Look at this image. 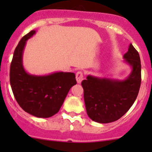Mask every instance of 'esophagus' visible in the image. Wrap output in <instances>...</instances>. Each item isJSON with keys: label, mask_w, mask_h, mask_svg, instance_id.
<instances>
[{"label": "esophagus", "mask_w": 152, "mask_h": 152, "mask_svg": "<svg viewBox=\"0 0 152 152\" xmlns=\"http://www.w3.org/2000/svg\"><path fill=\"white\" fill-rule=\"evenodd\" d=\"M76 79L77 83H81L82 82V80L84 79V75L82 71H78L76 74Z\"/></svg>", "instance_id": "1"}]
</instances>
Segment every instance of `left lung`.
Returning a JSON list of instances; mask_svg holds the SVG:
<instances>
[{"mask_svg": "<svg viewBox=\"0 0 152 152\" xmlns=\"http://www.w3.org/2000/svg\"><path fill=\"white\" fill-rule=\"evenodd\" d=\"M124 59L132 67L124 80L88 75L82 81L86 110L94 121L107 124L118 120L137 99L141 83V64L138 52L132 44Z\"/></svg>", "mask_w": 152, "mask_h": 152, "instance_id": "8db88e82", "label": "left lung"}]
</instances>
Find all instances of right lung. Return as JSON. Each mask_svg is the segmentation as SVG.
<instances>
[{"label": "right lung", "mask_w": 152, "mask_h": 152, "mask_svg": "<svg viewBox=\"0 0 152 152\" xmlns=\"http://www.w3.org/2000/svg\"><path fill=\"white\" fill-rule=\"evenodd\" d=\"M36 31L23 37L14 52L10 66V85L15 99L26 113L37 118H49L59 112L70 89L76 84V75L56 72L45 76L29 74L23 65L26 41Z\"/></svg>", "instance_id": "obj_1"}]
</instances>
